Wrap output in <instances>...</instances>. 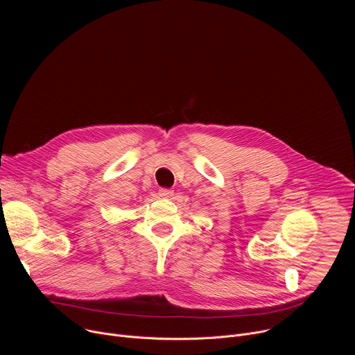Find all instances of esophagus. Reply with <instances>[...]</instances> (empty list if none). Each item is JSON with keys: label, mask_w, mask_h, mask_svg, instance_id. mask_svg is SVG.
Instances as JSON below:
<instances>
[{"label": "esophagus", "mask_w": 355, "mask_h": 355, "mask_svg": "<svg viewBox=\"0 0 355 355\" xmlns=\"http://www.w3.org/2000/svg\"><path fill=\"white\" fill-rule=\"evenodd\" d=\"M159 193H160V196L170 199V198L174 195V191H173V189H168V188H162V189L159 191Z\"/></svg>", "instance_id": "34e87169"}]
</instances>
